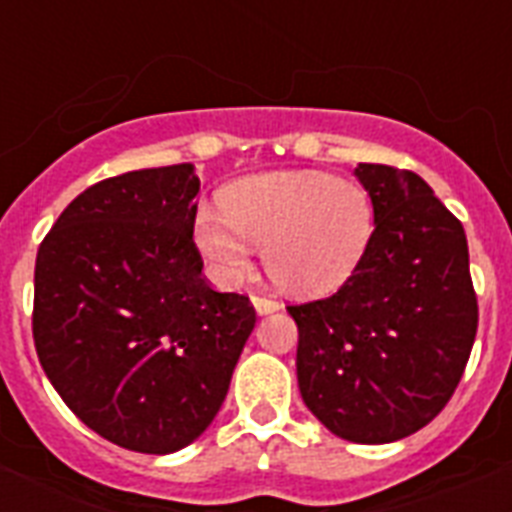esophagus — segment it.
Returning <instances> with one entry per match:
<instances>
[{"mask_svg":"<svg viewBox=\"0 0 512 512\" xmlns=\"http://www.w3.org/2000/svg\"><path fill=\"white\" fill-rule=\"evenodd\" d=\"M252 305H255L257 316H268V313H276L281 308L276 300H271V297L265 295H252Z\"/></svg>","mask_w":512,"mask_h":512,"instance_id":"esophagus-1","label":"esophagus"}]
</instances>
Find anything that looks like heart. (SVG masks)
<instances>
[{"mask_svg": "<svg viewBox=\"0 0 512 512\" xmlns=\"http://www.w3.org/2000/svg\"><path fill=\"white\" fill-rule=\"evenodd\" d=\"M372 233V196L324 172L244 177L223 193V212L204 204L193 217V241L220 284H239L252 271V247H263L273 284L300 297L340 289Z\"/></svg>", "mask_w": 512, "mask_h": 512, "instance_id": "1", "label": "heart"}]
</instances>
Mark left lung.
I'll list each match as a JSON object with an SVG mask.
<instances>
[{"label": "left lung", "mask_w": 512, "mask_h": 512, "mask_svg": "<svg viewBox=\"0 0 512 512\" xmlns=\"http://www.w3.org/2000/svg\"><path fill=\"white\" fill-rule=\"evenodd\" d=\"M374 204L366 255L335 295L289 305L297 385L335 436L390 444L452 398L476 340L465 228L420 175L358 164Z\"/></svg>", "instance_id": "1"}]
</instances>
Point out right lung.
I'll use <instances>...</instances> for the list:
<instances>
[{
  "instance_id": "1",
  "label": "right lung",
  "mask_w": 512,
  "mask_h": 512,
  "mask_svg": "<svg viewBox=\"0 0 512 512\" xmlns=\"http://www.w3.org/2000/svg\"><path fill=\"white\" fill-rule=\"evenodd\" d=\"M193 164L124 172L79 193L44 236L34 345L98 436L172 454L212 425L255 329L249 297L201 279Z\"/></svg>"
}]
</instances>
